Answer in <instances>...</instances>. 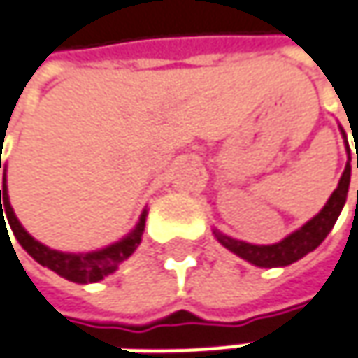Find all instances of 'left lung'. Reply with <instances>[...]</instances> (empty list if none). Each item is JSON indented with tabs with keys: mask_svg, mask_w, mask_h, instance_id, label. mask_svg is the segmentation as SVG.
<instances>
[{
	"mask_svg": "<svg viewBox=\"0 0 358 358\" xmlns=\"http://www.w3.org/2000/svg\"><path fill=\"white\" fill-rule=\"evenodd\" d=\"M343 136L347 139L345 131H343ZM348 184H350V164L347 162V168H345V172L341 176V182H338L336 190L332 192V196L324 204V208L312 221L306 222L302 229H298L296 233H292L289 237H285L284 241L275 243V245H251V243L231 239V237L221 235V233H217V237L229 251H233L235 255H239V257L257 265V267H284V265H289V263L302 259L306 253L314 251L320 243L324 241L326 235L332 231L334 222H336L345 202H347Z\"/></svg>",
	"mask_w": 358,
	"mask_h": 358,
	"instance_id": "obj_1",
	"label": "left lung"
}]
</instances>
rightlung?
I'll return each mask as SVG.
<instances>
[{"label":"right lung","instance_id":"obj_1","mask_svg":"<svg viewBox=\"0 0 358 358\" xmlns=\"http://www.w3.org/2000/svg\"><path fill=\"white\" fill-rule=\"evenodd\" d=\"M3 210H6L8 222H10L11 231H13V237L20 241V245L32 255L34 259L40 263V265H44V267L56 271L58 275H62V278H66L71 282H76V284L99 282L105 275L113 273L117 267L121 265V262H125L136 251L137 245L141 241V235H143V227H145V210H143V215H141V219L137 222L136 229L127 237H123L121 241H117L115 245H109V247H105L101 251H95V253H60V251H54V249H48L46 245L38 243L24 231V227L20 224V221L15 219V215L11 210L8 186H6V176H3V188L0 190V231L1 227H6V217H3ZM3 231H8V227Z\"/></svg>","mask_w":358,"mask_h":358}]
</instances>
